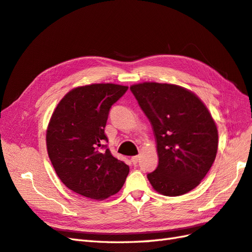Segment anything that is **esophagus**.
I'll return each instance as SVG.
<instances>
[{
    "mask_svg": "<svg viewBox=\"0 0 252 252\" xmlns=\"http://www.w3.org/2000/svg\"><path fill=\"white\" fill-rule=\"evenodd\" d=\"M131 160H132L133 163L136 164V163L138 162V160H140V156H133V157L131 158Z\"/></svg>",
    "mask_w": 252,
    "mask_h": 252,
    "instance_id": "1",
    "label": "esophagus"
}]
</instances>
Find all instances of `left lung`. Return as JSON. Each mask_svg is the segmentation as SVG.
<instances>
[{
  "label": "left lung",
  "instance_id": "1",
  "mask_svg": "<svg viewBox=\"0 0 252 252\" xmlns=\"http://www.w3.org/2000/svg\"><path fill=\"white\" fill-rule=\"evenodd\" d=\"M131 92L152 123L159 162L147 174L164 196H180L200 184L215 161L218 129L207 107L179 85L144 82Z\"/></svg>",
  "mask_w": 252,
  "mask_h": 252
}]
</instances>
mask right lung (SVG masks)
<instances>
[{
	"label": "right lung",
	"instance_id": "obj_1",
	"mask_svg": "<svg viewBox=\"0 0 252 252\" xmlns=\"http://www.w3.org/2000/svg\"><path fill=\"white\" fill-rule=\"evenodd\" d=\"M127 87L99 83L68 92L57 105L46 131L49 157L69 189L91 199L117 194L129 165L111 155L105 126L108 114Z\"/></svg>",
	"mask_w": 252,
	"mask_h": 252
}]
</instances>
